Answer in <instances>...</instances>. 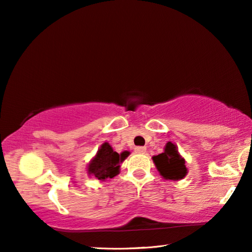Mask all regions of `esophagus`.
I'll return each mask as SVG.
<instances>
[{"mask_svg": "<svg viewBox=\"0 0 252 252\" xmlns=\"http://www.w3.org/2000/svg\"><path fill=\"white\" fill-rule=\"evenodd\" d=\"M147 151V148L146 147H135L134 149V152L135 153H140V155H143L144 152Z\"/></svg>", "mask_w": 252, "mask_h": 252, "instance_id": "obj_1", "label": "esophagus"}]
</instances>
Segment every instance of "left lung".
<instances>
[{"label": "left lung", "instance_id": "8db88e82", "mask_svg": "<svg viewBox=\"0 0 252 252\" xmlns=\"http://www.w3.org/2000/svg\"><path fill=\"white\" fill-rule=\"evenodd\" d=\"M158 171L162 178L167 180H181L188 173L186 160L178 152L176 144L168 142L164 147V152L152 157Z\"/></svg>", "mask_w": 252, "mask_h": 252}]
</instances>
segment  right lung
Masks as SVG:
<instances>
[{"mask_svg": "<svg viewBox=\"0 0 252 252\" xmlns=\"http://www.w3.org/2000/svg\"><path fill=\"white\" fill-rule=\"evenodd\" d=\"M129 155L130 152L127 151L119 155L118 152L113 151L112 147L108 142H104L89 163L88 173L101 181L116 177L120 172V164Z\"/></svg>", "mask_w": 252, "mask_h": 252, "instance_id": "1", "label": "right lung"}]
</instances>
